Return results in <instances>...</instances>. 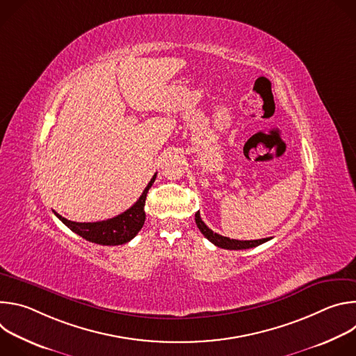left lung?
<instances>
[{"mask_svg": "<svg viewBox=\"0 0 356 356\" xmlns=\"http://www.w3.org/2000/svg\"><path fill=\"white\" fill-rule=\"evenodd\" d=\"M195 224L198 227V229L201 231V234L204 235L210 242H213L216 246L218 248H222V249H234V250H238V249H249V248H255L258 245H262L265 242H268L270 238H264V239H255V241H238V239H229L227 236H222V235H218L217 232L211 231L206 224L204 221L201 220L200 217V213L197 211L195 213Z\"/></svg>", "mask_w": 356, "mask_h": 356, "instance_id": "1", "label": "left lung"}]
</instances>
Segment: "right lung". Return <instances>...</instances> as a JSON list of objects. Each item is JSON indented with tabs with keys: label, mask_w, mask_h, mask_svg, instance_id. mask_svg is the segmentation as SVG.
<instances>
[{
	"label": "right lung",
	"mask_w": 356,
	"mask_h": 356,
	"mask_svg": "<svg viewBox=\"0 0 356 356\" xmlns=\"http://www.w3.org/2000/svg\"><path fill=\"white\" fill-rule=\"evenodd\" d=\"M156 179V175L150 179L147 186L145 187L142 195L138 198L135 204L124 211L122 214L106 220V221H97V222H76L69 221L56 211L55 216L73 232L80 235L81 238L98 243V245H122L129 242L143 227L145 222V200L147 190L152 187Z\"/></svg>",
	"instance_id": "add662e5"
}]
</instances>
